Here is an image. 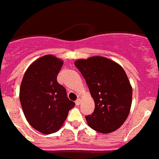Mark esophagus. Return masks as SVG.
I'll use <instances>...</instances> for the list:
<instances>
[{
	"label": "esophagus",
	"instance_id": "34e87169",
	"mask_svg": "<svg viewBox=\"0 0 159 159\" xmlns=\"http://www.w3.org/2000/svg\"><path fill=\"white\" fill-rule=\"evenodd\" d=\"M75 103L77 105H79V104H81V100H80V99H77V100L75 101Z\"/></svg>",
	"mask_w": 159,
	"mask_h": 159
}]
</instances>
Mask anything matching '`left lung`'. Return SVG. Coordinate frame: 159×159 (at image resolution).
<instances>
[{
  "instance_id": "left-lung-1",
  "label": "left lung",
  "mask_w": 159,
  "mask_h": 159,
  "mask_svg": "<svg viewBox=\"0 0 159 159\" xmlns=\"http://www.w3.org/2000/svg\"><path fill=\"white\" fill-rule=\"evenodd\" d=\"M75 66L95 101L94 112L86 116L90 127L100 133L116 131L126 121L132 100V88L123 68L100 56L77 60Z\"/></svg>"
}]
</instances>
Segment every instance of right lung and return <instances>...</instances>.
Here are the masks:
<instances>
[{"label": "right lung", "instance_id": "obj_1", "mask_svg": "<svg viewBox=\"0 0 159 159\" xmlns=\"http://www.w3.org/2000/svg\"><path fill=\"white\" fill-rule=\"evenodd\" d=\"M61 59L47 55L28 67L22 80L19 99L26 119L43 134L59 130L75 103L67 97L66 89L57 82Z\"/></svg>", "mask_w": 159, "mask_h": 159}]
</instances>
